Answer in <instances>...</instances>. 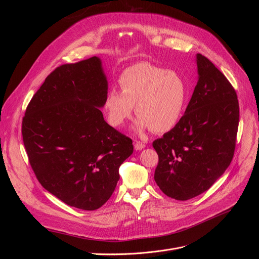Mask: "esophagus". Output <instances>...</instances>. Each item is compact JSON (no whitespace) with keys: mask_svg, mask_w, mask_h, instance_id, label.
I'll list each match as a JSON object with an SVG mask.
<instances>
[{"mask_svg":"<svg viewBox=\"0 0 259 259\" xmlns=\"http://www.w3.org/2000/svg\"><path fill=\"white\" fill-rule=\"evenodd\" d=\"M134 148H135V150H142V149L145 148V144L143 142H135Z\"/></svg>","mask_w":259,"mask_h":259,"instance_id":"obj_1","label":"esophagus"}]
</instances>
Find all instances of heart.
<instances>
[{
  "label": "heart",
  "instance_id": "heart-1",
  "mask_svg": "<svg viewBox=\"0 0 259 259\" xmlns=\"http://www.w3.org/2000/svg\"><path fill=\"white\" fill-rule=\"evenodd\" d=\"M120 90L108 91L104 110L109 124L119 128L131 118L134 106L140 117L137 127L155 133L174 128L184 113L188 88L176 72L148 62L133 64L118 77Z\"/></svg>",
  "mask_w": 259,
  "mask_h": 259
}]
</instances>
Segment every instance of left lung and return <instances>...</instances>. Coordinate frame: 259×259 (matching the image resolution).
<instances>
[{
  "instance_id": "left-lung-1",
  "label": "left lung",
  "mask_w": 259,
  "mask_h": 259,
  "mask_svg": "<svg viewBox=\"0 0 259 259\" xmlns=\"http://www.w3.org/2000/svg\"><path fill=\"white\" fill-rule=\"evenodd\" d=\"M198 80L186 112L153 142L154 180L167 196L187 200L220 179L234 156L239 104L234 87L205 56L197 54Z\"/></svg>"
}]
</instances>
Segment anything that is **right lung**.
<instances>
[{
    "instance_id": "right-lung-1",
    "label": "right lung",
    "mask_w": 259,
    "mask_h": 259,
    "mask_svg": "<svg viewBox=\"0 0 259 259\" xmlns=\"http://www.w3.org/2000/svg\"><path fill=\"white\" fill-rule=\"evenodd\" d=\"M108 84L99 58L57 67L22 120L23 143L38 183L66 205L92 211L110 198L132 140L104 119Z\"/></svg>"
}]
</instances>
